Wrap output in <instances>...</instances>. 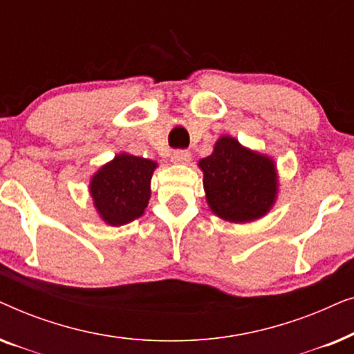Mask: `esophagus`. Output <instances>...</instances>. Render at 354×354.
I'll return each mask as SVG.
<instances>
[{
  "instance_id": "obj_1",
  "label": "esophagus",
  "mask_w": 354,
  "mask_h": 354,
  "mask_svg": "<svg viewBox=\"0 0 354 354\" xmlns=\"http://www.w3.org/2000/svg\"><path fill=\"white\" fill-rule=\"evenodd\" d=\"M192 154L190 151H187V149H178V151H174L172 153V162L174 164H187L188 161H190Z\"/></svg>"
}]
</instances>
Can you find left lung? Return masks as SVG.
I'll use <instances>...</instances> for the list:
<instances>
[{"mask_svg": "<svg viewBox=\"0 0 354 354\" xmlns=\"http://www.w3.org/2000/svg\"><path fill=\"white\" fill-rule=\"evenodd\" d=\"M198 167L212 214L232 224L258 221L277 201V164L230 135L219 137L209 156L198 161Z\"/></svg>", "mask_w": 354, "mask_h": 354, "instance_id": "1", "label": "left lung"}]
</instances>
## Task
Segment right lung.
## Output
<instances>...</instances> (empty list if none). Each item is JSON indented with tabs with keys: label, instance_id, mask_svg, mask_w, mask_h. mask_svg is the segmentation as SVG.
I'll use <instances>...</instances> for the list:
<instances>
[{
	"label": "right lung",
	"instance_id": "1",
	"mask_svg": "<svg viewBox=\"0 0 354 354\" xmlns=\"http://www.w3.org/2000/svg\"><path fill=\"white\" fill-rule=\"evenodd\" d=\"M158 162L119 153L90 177L88 192L100 219L111 227L129 224L145 214L151 198Z\"/></svg>",
	"mask_w": 354,
	"mask_h": 354
}]
</instances>
